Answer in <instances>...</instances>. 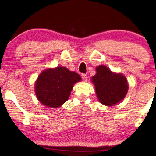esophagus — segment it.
Returning a JSON list of instances; mask_svg holds the SVG:
<instances>
[{
	"label": "esophagus",
	"instance_id": "1",
	"mask_svg": "<svg viewBox=\"0 0 156 156\" xmlns=\"http://www.w3.org/2000/svg\"><path fill=\"white\" fill-rule=\"evenodd\" d=\"M82 78H83V80L84 81L86 82L87 80V75L85 74V73H83V74H82Z\"/></svg>",
	"mask_w": 156,
	"mask_h": 156
}]
</instances>
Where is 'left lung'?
Listing matches in <instances>:
<instances>
[{"label":"left lung","instance_id":"obj_1","mask_svg":"<svg viewBox=\"0 0 156 156\" xmlns=\"http://www.w3.org/2000/svg\"><path fill=\"white\" fill-rule=\"evenodd\" d=\"M91 79L99 101L107 106L119 102L127 93L128 84L125 76L112 72L105 65L96 68V74Z\"/></svg>","mask_w":156,"mask_h":156}]
</instances>
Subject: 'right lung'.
<instances>
[{
    "instance_id": "1",
    "label": "right lung",
    "mask_w": 156,
    "mask_h": 156,
    "mask_svg": "<svg viewBox=\"0 0 156 156\" xmlns=\"http://www.w3.org/2000/svg\"><path fill=\"white\" fill-rule=\"evenodd\" d=\"M81 80L78 73L66 67H58L43 71L35 84L36 95L47 107L58 108L68 100L73 84Z\"/></svg>"
}]
</instances>
